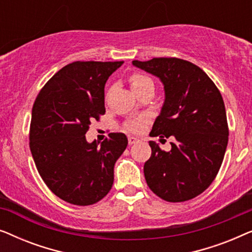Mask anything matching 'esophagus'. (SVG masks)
<instances>
[{
    "label": "esophagus",
    "instance_id": "obj_1",
    "mask_svg": "<svg viewBox=\"0 0 252 252\" xmlns=\"http://www.w3.org/2000/svg\"><path fill=\"white\" fill-rule=\"evenodd\" d=\"M137 141V139L136 137H134V136H128V144L129 146H132V144H134Z\"/></svg>",
    "mask_w": 252,
    "mask_h": 252
}]
</instances>
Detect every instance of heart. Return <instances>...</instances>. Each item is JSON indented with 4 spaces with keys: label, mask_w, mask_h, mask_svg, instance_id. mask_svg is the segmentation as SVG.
<instances>
[{
    "label": "heart",
    "mask_w": 252,
    "mask_h": 252,
    "mask_svg": "<svg viewBox=\"0 0 252 252\" xmlns=\"http://www.w3.org/2000/svg\"><path fill=\"white\" fill-rule=\"evenodd\" d=\"M129 82H130V87H132L135 94H137L140 91H142V89L148 87V86H154L153 79H150L149 77H146V75H142V74L132 75L129 79ZM146 123H147V117L141 116V117H137L135 119H132L129 120V122H127L125 124V127L126 129L129 130V132L139 133L142 130V128L144 127V124Z\"/></svg>",
    "instance_id": "heart-1"
}]
</instances>
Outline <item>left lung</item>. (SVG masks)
<instances>
[{
  "mask_svg": "<svg viewBox=\"0 0 252 252\" xmlns=\"http://www.w3.org/2000/svg\"><path fill=\"white\" fill-rule=\"evenodd\" d=\"M134 66L159 78L165 99L151 136H173L171 150L150 141L144 163L149 188L167 202H185L202 194L221 166L228 143L225 104L219 89L202 68L174 57L133 61Z\"/></svg>",
  "mask_w": 252,
  "mask_h": 252,
  "instance_id": "1",
  "label": "left lung"
}]
</instances>
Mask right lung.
Segmentation results:
<instances>
[{
    "instance_id": "obj_1",
    "label": "right lung",
    "mask_w": 252,
    "mask_h": 252,
    "mask_svg": "<svg viewBox=\"0 0 252 252\" xmlns=\"http://www.w3.org/2000/svg\"><path fill=\"white\" fill-rule=\"evenodd\" d=\"M124 62H73L41 89L32 109L30 148L37 171L55 195L91 205L113 184V167L126 149L123 133L103 142L86 140L89 125L105 113L104 86Z\"/></svg>"
}]
</instances>
